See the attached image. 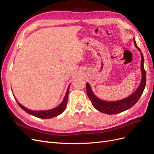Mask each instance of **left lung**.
<instances>
[{"label": "left lung", "instance_id": "left-lung-1", "mask_svg": "<svg viewBox=\"0 0 154 154\" xmlns=\"http://www.w3.org/2000/svg\"><path fill=\"white\" fill-rule=\"evenodd\" d=\"M134 44L136 47L138 49L139 51H140L141 54V71H142V80L140 85L139 88L136 90V91L130 96L127 98L117 101H112V102H106L105 101H102L100 100L93 94L92 92L90 85L87 83L86 88H87V94L88 97V98L91 100V103L96 109L98 111L103 112L106 114H116L122 112L126 110H128L131 108L135 104H136L138 100L140 98L141 96L142 95L144 91V88L146 86V71L144 68V58L143 53L141 51L136 43L135 38Z\"/></svg>", "mask_w": 154, "mask_h": 154}]
</instances>
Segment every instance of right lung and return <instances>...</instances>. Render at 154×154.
Returning a JSON list of instances; mask_svg holds the SVG:
<instances>
[{
  "label": "right lung",
  "mask_w": 154,
  "mask_h": 154,
  "mask_svg": "<svg viewBox=\"0 0 154 154\" xmlns=\"http://www.w3.org/2000/svg\"><path fill=\"white\" fill-rule=\"evenodd\" d=\"M69 87L70 85L68 87V88L66 92V96L64 97L63 101H62V103L58 105L57 107L56 108L51 109L49 110H44V111H33V110H29L28 109L26 108L24 106H22L21 104H20L17 101L18 105L20 106V108L24 110L25 112H26L27 113H28L32 116H34L35 117L37 118H42V119H49V118H52L54 117H56L60 114H62L63 112L66 109V107L67 105V103L68 102V95H69Z\"/></svg>",
  "instance_id": "add662e5"
}]
</instances>
